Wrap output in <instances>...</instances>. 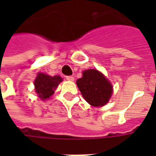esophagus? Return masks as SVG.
<instances>
[{"label":"esophagus","mask_w":156,"mask_h":156,"mask_svg":"<svg viewBox=\"0 0 156 156\" xmlns=\"http://www.w3.org/2000/svg\"><path fill=\"white\" fill-rule=\"evenodd\" d=\"M66 80H68L69 81H73L75 80V78L73 76H71V75H69V76H66Z\"/></svg>","instance_id":"obj_1"}]
</instances>
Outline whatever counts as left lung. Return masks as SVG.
Masks as SVG:
<instances>
[{
	"instance_id": "left-lung-1",
	"label": "left lung",
	"mask_w": 156,
	"mask_h": 156,
	"mask_svg": "<svg viewBox=\"0 0 156 156\" xmlns=\"http://www.w3.org/2000/svg\"><path fill=\"white\" fill-rule=\"evenodd\" d=\"M83 98L94 107L105 105L111 97L113 87L108 80L96 69H87L76 81Z\"/></svg>"
}]
</instances>
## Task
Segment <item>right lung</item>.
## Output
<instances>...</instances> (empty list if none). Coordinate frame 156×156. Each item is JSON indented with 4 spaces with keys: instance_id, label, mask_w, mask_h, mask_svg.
Segmentation results:
<instances>
[{
    "instance_id": "1",
    "label": "right lung",
    "mask_w": 156,
    "mask_h": 156,
    "mask_svg": "<svg viewBox=\"0 0 156 156\" xmlns=\"http://www.w3.org/2000/svg\"><path fill=\"white\" fill-rule=\"evenodd\" d=\"M62 81V79L59 75L49 76L39 73L34 81L35 91L41 100L48 99L54 94L55 88Z\"/></svg>"
}]
</instances>
